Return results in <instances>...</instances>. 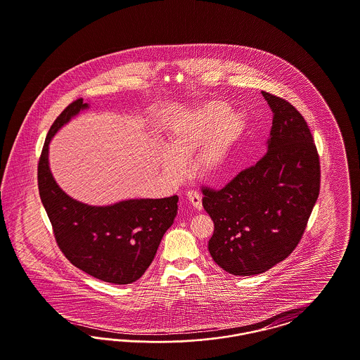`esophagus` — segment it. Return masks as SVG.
<instances>
[{"mask_svg": "<svg viewBox=\"0 0 360 360\" xmlns=\"http://www.w3.org/2000/svg\"><path fill=\"white\" fill-rule=\"evenodd\" d=\"M186 197H188V202L191 204V206L197 210H201L202 209V197L198 191L195 190H188L186 193Z\"/></svg>", "mask_w": 360, "mask_h": 360, "instance_id": "1", "label": "esophagus"}]
</instances>
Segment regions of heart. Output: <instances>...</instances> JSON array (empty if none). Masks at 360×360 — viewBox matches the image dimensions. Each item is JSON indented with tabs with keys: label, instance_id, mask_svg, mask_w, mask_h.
I'll return each mask as SVG.
<instances>
[{
	"label": "heart",
	"instance_id": "b5f03b06",
	"mask_svg": "<svg viewBox=\"0 0 360 360\" xmlns=\"http://www.w3.org/2000/svg\"><path fill=\"white\" fill-rule=\"evenodd\" d=\"M247 129V119L220 100H210L178 117L166 141L169 155L160 160L169 176H184V165L193 153L191 169L206 181H219L228 172L232 155Z\"/></svg>",
	"mask_w": 360,
	"mask_h": 360
}]
</instances>
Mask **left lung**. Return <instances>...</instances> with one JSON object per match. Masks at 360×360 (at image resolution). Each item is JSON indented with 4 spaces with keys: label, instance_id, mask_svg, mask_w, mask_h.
<instances>
[{
    "label": "left lung",
    "instance_id": "obj_1",
    "mask_svg": "<svg viewBox=\"0 0 360 360\" xmlns=\"http://www.w3.org/2000/svg\"><path fill=\"white\" fill-rule=\"evenodd\" d=\"M262 94L274 113L267 153L223 188H201L214 223L209 252L240 276L264 273L290 255L320 193V156L308 122L289 101Z\"/></svg>",
    "mask_w": 360,
    "mask_h": 360
}]
</instances>
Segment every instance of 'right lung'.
Masks as SVG:
<instances>
[{
	"mask_svg": "<svg viewBox=\"0 0 360 360\" xmlns=\"http://www.w3.org/2000/svg\"><path fill=\"white\" fill-rule=\"evenodd\" d=\"M85 108L87 103L78 98L53 121L39 158V194L56 244L70 263L103 282L128 285L153 263L160 240L176 216L178 197L90 206L59 188L49 167V144L56 131Z\"/></svg>",
	"mask_w": 360,
	"mask_h": 360,
	"instance_id": "add662e5",
	"label": "right lung"
}]
</instances>
